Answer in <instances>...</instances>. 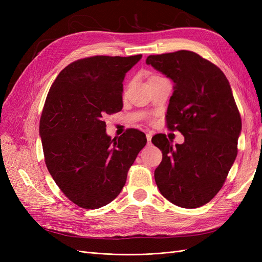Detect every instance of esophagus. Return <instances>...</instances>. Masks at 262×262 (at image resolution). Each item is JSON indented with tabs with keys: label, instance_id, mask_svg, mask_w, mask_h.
<instances>
[{
	"label": "esophagus",
	"instance_id": "esophagus-1",
	"mask_svg": "<svg viewBox=\"0 0 262 262\" xmlns=\"http://www.w3.org/2000/svg\"><path fill=\"white\" fill-rule=\"evenodd\" d=\"M146 139H147V144H150V140H152V134L146 133Z\"/></svg>",
	"mask_w": 262,
	"mask_h": 262
}]
</instances>
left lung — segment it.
Here are the masks:
<instances>
[{
    "instance_id": "obj_1",
    "label": "left lung",
    "mask_w": 262,
    "mask_h": 262,
    "mask_svg": "<svg viewBox=\"0 0 262 262\" xmlns=\"http://www.w3.org/2000/svg\"><path fill=\"white\" fill-rule=\"evenodd\" d=\"M146 64L175 83L166 126L185 137L175 147L165 134L152 138L163 154L156 185L178 207H202L223 187L237 156L242 118L231 86L220 68L192 51L148 55Z\"/></svg>"
}]
</instances>
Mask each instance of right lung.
I'll return each mask as SVG.
<instances>
[{
  "label": "right lung",
  "instance_id": "add662e5",
  "mask_svg": "<svg viewBox=\"0 0 262 262\" xmlns=\"http://www.w3.org/2000/svg\"><path fill=\"white\" fill-rule=\"evenodd\" d=\"M141 58L76 60L61 71L47 95L39 123L47 168L68 199L83 209L116 199L146 144L137 129L112 140L102 119L122 109L123 78Z\"/></svg>",
  "mask_w": 262,
  "mask_h": 262
}]
</instances>
